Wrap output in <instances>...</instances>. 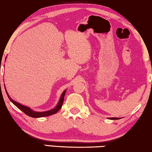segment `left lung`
<instances>
[{"label": "left lung", "instance_id": "left-lung-1", "mask_svg": "<svg viewBox=\"0 0 152 152\" xmlns=\"http://www.w3.org/2000/svg\"><path fill=\"white\" fill-rule=\"evenodd\" d=\"M109 119H110V120H118L119 118H109Z\"/></svg>", "mask_w": 152, "mask_h": 152}]
</instances>
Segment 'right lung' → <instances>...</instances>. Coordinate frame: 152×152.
I'll use <instances>...</instances> for the list:
<instances>
[{"mask_svg":"<svg viewBox=\"0 0 152 152\" xmlns=\"http://www.w3.org/2000/svg\"><path fill=\"white\" fill-rule=\"evenodd\" d=\"M4 86H5V85H4ZM5 89L6 93H7V97H9L10 100L13 103L16 107L18 108V109H19L20 110H21V111L23 112V113H26V115H28V116H30V117H32V118L46 117V116L53 115V114H55V113H57V112L59 111V109H61V107H62V104H63L64 96H65V93L66 92V90L64 91V92L62 93V94L61 95V97H60V99H59V102H58L57 104L56 105V107L55 108H53V109L48 110V111H46L38 112V111H33V110L31 109L30 107H26V106H24V105L21 104L17 102L14 101V99H12L11 97H10L9 94H8V93L7 92V90H6V88H5Z\"/></svg>","mask_w":152,"mask_h":152,"instance_id":"obj_1","label":"right lung"}]
</instances>
